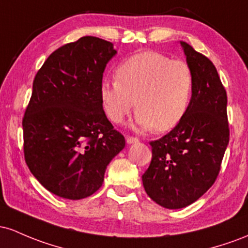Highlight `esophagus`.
<instances>
[{
	"label": "esophagus",
	"mask_w": 248,
	"mask_h": 248,
	"mask_svg": "<svg viewBox=\"0 0 248 248\" xmlns=\"http://www.w3.org/2000/svg\"><path fill=\"white\" fill-rule=\"evenodd\" d=\"M126 143L127 144H135V143H138V138L136 137H126Z\"/></svg>",
	"instance_id": "1"
}]
</instances>
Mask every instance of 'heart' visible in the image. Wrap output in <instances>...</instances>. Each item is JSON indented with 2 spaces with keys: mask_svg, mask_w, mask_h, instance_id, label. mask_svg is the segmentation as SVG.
Returning a JSON list of instances; mask_svg holds the SVG:
<instances>
[{
  "mask_svg": "<svg viewBox=\"0 0 248 248\" xmlns=\"http://www.w3.org/2000/svg\"><path fill=\"white\" fill-rule=\"evenodd\" d=\"M194 80L190 66L155 51L139 52L116 70V80H104L99 96L105 115L121 124L137 109L139 130L174 129L190 108Z\"/></svg>",
  "mask_w": 248,
  "mask_h": 248,
  "instance_id": "1",
  "label": "heart"
}]
</instances>
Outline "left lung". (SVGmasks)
<instances>
[{"label": "left lung", "instance_id": "obj_1", "mask_svg": "<svg viewBox=\"0 0 248 248\" xmlns=\"http://www.w3.org/2000/svg\"><path fill=\"white\" fill-rule=\"evenodd\" d=\"M179 43L193 75L191 104L180 124L150 143L152 160L141 177L147 196L169 210L188 206L213 185L230 140L227 96L216 66Z\"/></svg>", "mask_w": 248, "mask_h": 248}]
</instances>
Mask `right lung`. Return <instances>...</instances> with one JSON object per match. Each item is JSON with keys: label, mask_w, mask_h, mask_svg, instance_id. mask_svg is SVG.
Here are the masks:
<instances>
[{"label": "right lung", "mask_w": 248, "mask_h": 248, "mask_svg": "<svg viewBox=\"0 0 248 248\" xmlns=\"http://www.w3.org/2000/svg\"><path fill=\"white\" fill-rule=\"evenodd\" d=\"M116 54L111 42L84 36L52 52L32 83L22 123L24 158L36 179L61 198L78 200L99 190L125 146L99 96Z\"/></svg>", "instance_id": "obj_1"}]
</instances>
